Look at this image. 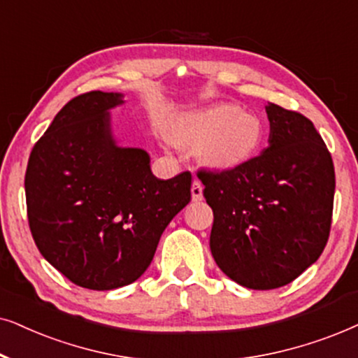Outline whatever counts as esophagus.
<instances>
[{
    "label": "esophagus",
    "instance_id": "obj_1",
    "mask_svg": "<svg viewBox=\"0 0 358 358\" xmlns=\"http://www.w3.org/2000/svg\"><path fill=\"white\" fill-rule=\"evenodd\" d=\"M192 198H193V201H199V199H203V185L199 180H193Z\"/></svg>",
    "mask_w": 358,
    "mask_h": 358
}]
</instances>
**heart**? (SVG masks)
Here are the masks:
<instances>
[{
	"label": "heart",
	"instance_id": "heart-1",
	"mask_svg": "<svg viewBox=\"0 0 358 358\" xmlns=\"http://www.w3.org/2000/svg\"><path fill=\"white\" fill-rule=\"evenodd\" d=\"M170 139L180 147H199V159L214 170L244 165L260 150L264 121L232 104H217L183 114L170 126Z\"/></svg>",
	"mask_w": 358,
	"mask_h": 358
}]
</instances>
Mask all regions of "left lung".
Returning <instances> with one entry per match:
<instances>
[{
  "instance_id": "obj_1",
  "label": "left lung",
  "mask_w": 358,
  "mask_h": 358,
  "mask_svg": "<svg viewBox=\"0 0 358 358\" xmlns=\"http://www.w3.org/2000/svg\"><path fill=\"white\" fill-rule=\"evenodd\" d=\"M270 145L231 170L199 169L219 268L252 289L298 278L327 244L336 173L331 152L301 113L268 103Z\"/></svg>"
}]
</instances>
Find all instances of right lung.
Segmentation results:
<instances>
[{"label": "right lung", "instance_id": "obj_1", "mask_svg": "<svg viewBox=\"0 0 358 358\" xmlns=\"http://www.w3.org/2000/svg\"><path fill=\"white\" fill-rule=\"evenodd\" d=\"M122 94L88 92L70 99L27 162L26 204L42 257L71 283L114 289L150 265L162 232L192 199V173L160 180L149 155L121 149L109 109Z\"/></svg>", "mask_w": 358, "mask_h": 358}]
</instances>
